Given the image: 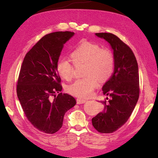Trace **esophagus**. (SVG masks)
I'll use <instances>...</instances> for the list:
<instances>
[{
	"label": "esophagus",
	"mask_w": 158,
	"mask_h": 158,
	"mask_svg": "<svg viewBox=\"0 0 158 158\" xmlns=\"http://www.w3.org/2000/svg\"><path fill=\"white\" fill-rule=\"evenodd\" d=\"M76 102H77L78 104H82V103H85L87 101H86V100L82 99H76Z\"/></svg>",
	"instance_id": "esophagus-1"
}]
</instances>
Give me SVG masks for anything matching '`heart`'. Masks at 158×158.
<instances>
[{"label": "heart", "mask_w": 158, "mask_h": 158, "mask_svg": "<svg viewBox=\"0 0 158 158\" xmlns=\"http://www.w3.org/2000/svg\"><path fill=\"white\" fill-rule=\"evenodd\" d=\"M74 64L85 63L83 78L76 80L67 87V91L76 97L88 98L98 87L99 80L104 82L111 75L114 69V59L112 52L107 48H101L98 44L84 41L71 53ZM59 75L66 80L74 76V65L65 58L60 59L56 63Z\"/></svg>", "instance_id": "1"}]
</instances>
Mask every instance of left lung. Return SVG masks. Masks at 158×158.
Returning a JSON list of instances; mask_svg holds the SVG:
<instances>
[{
    "label": "left lung",
    "instance_id": "obj_1",
    "mask_svg": "<svg viewBox=\"0 0 158 158\" xmlns=\"http://www.w3.org/2000/svg\"><path fill=\"white\" fill-rule=\"evenodd\" d=\"M98 37L108 41L113 50L114 68L110 78L102 88L103 111L92 118L94 128L101 133H112L128 121L140 94L139 74L135 54L125 43L111 33H96ZM108 99V98H106Z\"/></svg>",
    "mask_w": 158,
    "mask_h": 158
}]
</instances>
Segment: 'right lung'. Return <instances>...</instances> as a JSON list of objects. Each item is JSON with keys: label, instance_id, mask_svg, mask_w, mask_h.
<instances>
[{"label": "right lung", "instance_id": "add662e5", "mask_svg": "<svg viewBox=\"0 0 158 158\" xmlns=\"http://www.w3.org/2000/svg\"><path fill=\"white\" fill-rule=\"evenodd\" d=\"M74 34L66 31L44 35L27 52L21 66L18 98L28 121L44 133L58 131L65 113L76 103L73 96L60 92L63 87L56 70L64 44Z\"/></svg>", "mask_w": 158, "mask_h": 158}]
</instances>
